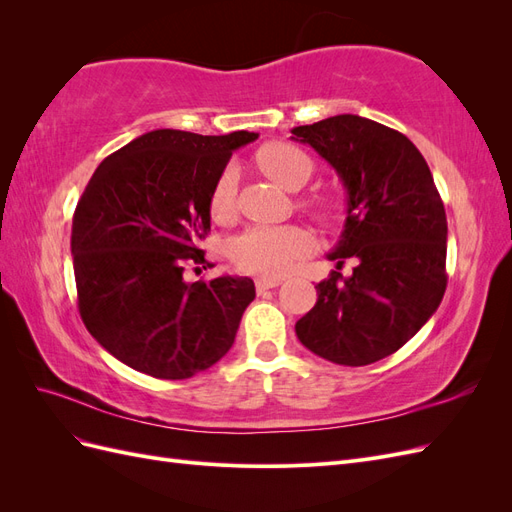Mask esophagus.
Returning a JSON list of instances; mask_svg holds the SVG:
<instances>
[{
    "label": "esophagus",
    "mask_w": 512,
    "mask_h": 512,
    "mask_svg": "<svg viewBox=\"0 0 512 512\" xmlns=\"http://www.w3.org/2000/svg\"><path fill=\"white\" fill-rule=\"evenodd\" d=\"M280 284H282V280H277V277H258V280H256V290L258 292H265V290L277 288Z\"/></svg>",
    "instance_id": "1"
}]
</instances>
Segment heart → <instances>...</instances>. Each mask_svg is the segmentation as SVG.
I'll use <instances>...</instances> for the list:
<instances>
[{
    "label": "heart",
    "mask_w": 512,
    "mask_h": 512,
    "mask_svg": "<svg viewBox=\"0 0 512 512\" xmlns=\"http://www.w3.org/2000/svg\"><path fill=\"white\" fill-rule=\"evenodd\" d=\"M258 162L265 173L286 190H301L314 175V160L292 145L277 141L258 153ZM209 209L215 220L228 222L239 209V168L228 164L213 183ZM318 218L329 220L335 205L329 200L312 203ZM316 239L312 232L297 224L288 226H250L230 241V258L241 271L260 277H282L314 254Z\"/></svg>",
    "instance_id": "heart-1"
}]
</instances>
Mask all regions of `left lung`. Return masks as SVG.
<instances>
[{
	"instance_id": "8db88e82",
	"label": "left lung",
	"mask_w": 512,
	"mask_h": 512,
	"mask_svg": "<svg viewBox=\"0 0 512 512\" xmlns=\"http://www.w3.org/2000/svg\"><path fill=\"white\" fill-rule=\"evenodd\" d=\"M342 179L348 211L318 301L294 324L299 342L337 365L397 352L436 312L446 290V213L431 170L408 136L359 115L292 128Z\"/></svg>"
}]
</instances>
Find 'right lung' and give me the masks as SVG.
I'll return each mask as SVG.
<instances>
[{
    "mask_svg": "<svg viewBox=\"0 0 512 512\" xmlns=\"http://www.w3.org/2000/svg\"><path fill=\"white\" fill-rule=\"evenodd\" d=\"M256 138L153 130L111 153L89 179L72 218L74 280L87 331L117 361L183 380L235 342L254 282H185V269L213 267L198 247L211 228L213 183L232 151Z\"/></svg>",
    "mask_w": 512,
    "mask_h": 512,
    "instance_id": "obj_1",
    "label": "right lung"
}]
</instances>
